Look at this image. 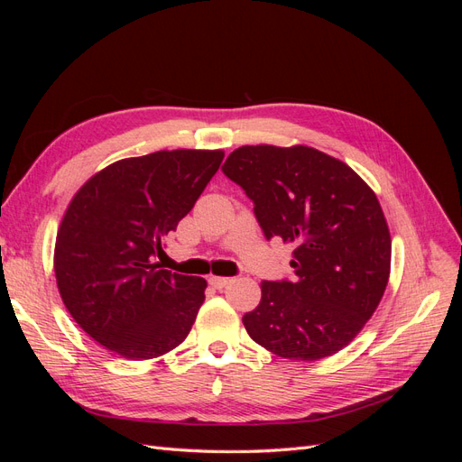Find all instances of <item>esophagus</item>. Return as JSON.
Instances as JSON below:
<instances>
[{
  "label": "esophagus",
  "instance_id": "esophagus-1",
  "mask_svg": "<svg viewBox=\"0 0 462 462\" xmlns=\"http://www.w3.org/2000/svg\"><path fill=\"white\" fill-rule=\"evenodd\" d=\"M229 282H231L229 277H217V275H209V277H208V283L212 285L214 289H223V287H227V285H229Z\"/></svg>",
  "mask_w": 462,
  "mask_h": 462
}]
</instances>
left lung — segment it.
Returning <instances> with one entry per match:
<instances>
[{
	"instance_id": "obj_1",
	"label": "left lung",
	"mask_w": 462,
	"mask_h": 462,
	"mask_svg": "<svg viewBox=\"0 0 462 462\" xmlns=\"http://www.w3.org/2000/svg\"><path fill=\"white\" fill-rule=\"evenodd\" d=\"M221 171L254 204L265 239L292 243L295 279L262 282L243 324L258 345L289 360L341 351L365 328L389 279V229L372 189L328 153L241 146Z\"/></svg>"
}]
</instances>
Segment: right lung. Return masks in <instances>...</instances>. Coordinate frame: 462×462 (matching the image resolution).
Returning <instances> with one entry per match:
<instances>
[{"label":"right lung","instance_id":"add662e5","mask_svg":"<svg viewBox=\"0 0 462 462\" xmlns=\"http://www.w3.org/2000/svg\"><path fill=\"white\" fill-rule=\"evenodd\" d=\"M221 150H162L107 165L69 204L53 268L69 314L94 341L131 360L185 341L206 279L153 263L219 170Z\"/></svg>","mask_w":462,"mask_h":462}]
</instances>
